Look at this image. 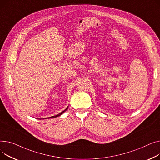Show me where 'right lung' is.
I'll list each match as a JSON object with an SVG mask.
<instances>
[{
  "label": "right lung",
  "mask_w": 160,
  "mask_h": 160,
  "mask_svg": "<svg viewBox=\"0 0 160 160\" xmlns=\"http://www.w3.org/2000/svg\"><path fill=\"white\" fill-rule=\"evenodd\" d=\"M68 107H67V108H66V109H65L64 110H63L62 112H61V113H59V114H58V115H55V116H52V117H49V118H45V119H48H48H50V118H56V117H58V116H61V114H62L64 113V112H65L66 110H67L68 109Z\"/></svg>",
  "instance_id": "right-lung-1"
}]
</instances>
